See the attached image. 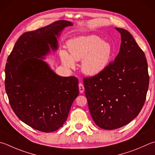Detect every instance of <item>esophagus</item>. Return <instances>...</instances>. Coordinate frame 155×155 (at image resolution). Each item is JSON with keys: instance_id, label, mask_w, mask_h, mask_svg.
Returning <instances> with one entry per match:
<instances>
[{"instance_id": "34e87169", "label": "esophagus", "mask_w": 155, "mask_h": 155, "mask_svg": "<svg viewBox=\"0 0 155 155\" xmlns=\"http://www.w3.org/2000/svg\"><path fill=\"white\" fill-rule=\"evenodd\" d=\"M79 90H80V93H83L84 91V86H83L82 84L80 83L79 84Z\"/></svg>"}]
</instances>
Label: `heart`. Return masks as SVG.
I'll return each instance as SVG.
<instances>
[{
  "mask_svg": "<svg viewBox=\"0 0 155 155\" xmlns=\"http://www.w3.org/2000/svg\"><path fill=\"white\" fill-rule=\"evenodd\" d=\"M68 46L71 55L64 50L60 52L63 65L74 69L75 61L82 60L81 71L91 77L101 74L107 68L114 52L110 42L94 34L75 37L68 42Z\"/></svg>",
  "mask_w": 155,
  "mask_h": 155,
  "instance_id": "1",
  "label": "heart"
}]
</instances>
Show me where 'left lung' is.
I'll return each instance as SVG.
<instances>
[{
    "label": "left lung",
    "mask_w": 155,
    "mask_h": 155,
    "mask_svg": "<svg viewBox=\"0 0 155 155\" xmlns=\"http://www.w3.org/2000/svg\"><path fill=\"white\" fill-rule=\"evenodd\" d=\"M121 34L117 56L104 71L84 79L89 110L94 123L104 130L123 127L142 109L149 84L145 54L129 31Z\"/></svg>",
    "instance_id": "obj_1"
}]
</instances>
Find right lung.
I'll use <instances>...</instances> for the list:
<instances>
[{
    "mask_svg": "<svg viewBox=\"0 0 155 155\" xmlns=\"http://www.w3.org/2000/svg\"><path fill=\"white\" fill-rule=\"evenodd\" d=\"M71 21L59 20L17 40L5 67V90L20 120L40 132H51L65 123L79 94L78 80L62 77L43 59L58 49L57 38Z\"/></svg>",
    "mask_w": 155,
    "mask_h": 155,
    "instance_id": "add662e5",
    "label": "right lung"
}]
</instances>
